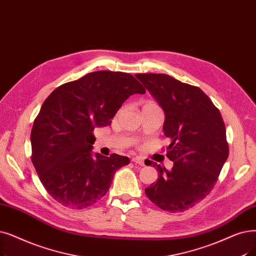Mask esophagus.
<instances>
[{"instance_id":"obj_1","label":"esophagus","mask_w":256,"mask_h":256,"mask_svg":"<svg viewBox=\"0 0 256 256\" xmlns=\"http://www.w3.org/2000/svg\"><path fill=\"white\" fill-rule=\"evenodd\" d=\"M132 162H134L135 164H138V165H141V166L144 165V161H143V159L140 158V157H134V158H132Z\"/></svg>"}]
</instances>
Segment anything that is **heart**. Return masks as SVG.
<instances>
[{
  "label": "heart",
  "instance_id": "b5f03b06",
  "mask_svg": "<svg viewBox=\"0 0 256 256\" xmlns=\"http://www.w3.org/2000/svg\"><path fill=\"white\" fill-rule=\"evenodd\" d=\"M154 104V102H150V100H148V102H146V104Z\"/></svg>",
  "mask_w": 256,
  "mask_h": 256
}]
</instances>
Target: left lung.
Instances as JSON below:
<instances>
[{"label":"left lung","instance_id":"left-lung-1","mask_svg":"<svg viewBox=\"0 0 256 256\" xmlns=\"http://www.w3.org/2000/svg\"><path fill=\"white\" fill-rule=\"evenodd\" d=\"M136 76L164 110L163 130L170 139L166 156L174 162L172 170L152 162L159 178L146 194L163 210H188L212 190L228 158L224 120L200 88L168 74Z\"/></svg>","mask_w":256,"mask_h":256}]
</instances>
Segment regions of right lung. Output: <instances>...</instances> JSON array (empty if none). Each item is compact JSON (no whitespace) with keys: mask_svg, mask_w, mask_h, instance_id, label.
<instances>
[{"mask_svg":"<svg viewBox=\"0 0 256 256\" xmlns=\"http://www.w3.org/2000/svg\"><path fill=\"white\" fill-rule=\"evenodd\" d=\"M146 88L124 72L96 71L64 84L44 102L31 130V161L47 192L64 207L82 209L110 190L124 156L92 154L96 126H110L132 94Z\"/></svg>","mask_w":256,"mask_h":256,"instance_id":"add662e5","label":"right lung"}]
</instances>
